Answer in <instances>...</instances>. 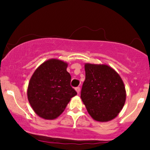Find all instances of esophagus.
Wrapping results in <instances>:
<instances>
[{
  "instance_id": "obj_1",
  "label": "esophagus",
  "mask_w": 150,
  "mask_h": 150,
  "mask_svg": "<svg viewBox=\"0 0 150 150\" xmlns=\"http://www.w3.org/2000/svg\"><path fill=\"white\" fill-rule=\"evenodd\" d=\"M75 90H76V92H77V94H79L80 92V87H75Z\"/></svg>"
}]
</instances>
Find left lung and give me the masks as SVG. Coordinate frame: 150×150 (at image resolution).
I'll return each instance as SVG.
<instances>
[{
    "label": "left lung",
    "instance_id": "left-lung-1",
    "mask_svg": "<svg viewBox=\"0 0 150 150\" xmlns=\"http://www.w3.org/2000/svg\"><path fill=\"white\" fill-rule=\"evenodd\" d=\"M80 97L91 116L106 122L113 119L124 106L126 94L123 80L106 65L87 63Z\"/></svg>",
    "mask_w": 150,
    "mask_h": 150
}]
</instances>
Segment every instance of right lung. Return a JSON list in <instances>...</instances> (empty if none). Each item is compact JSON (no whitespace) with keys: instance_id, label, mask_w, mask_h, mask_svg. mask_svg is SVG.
Here are the masks:
<instances>
[{"instance_id":"add662e5","label":"right lung","mask_w":150,"mask_h":150,"mask_svg":"<svg viewBox=\"0 0 150 150\" xmlns=\"http://www.w3.org/2000/svg\"><path fill=\"white\" fill-rule=\"evenodd\" d=\"M68 64L57 59L42 63L35 70L27 89V97L33 110L44 119L59 116L70 99L77 94L70 86Z\"/></svg>"}]
</instances>
